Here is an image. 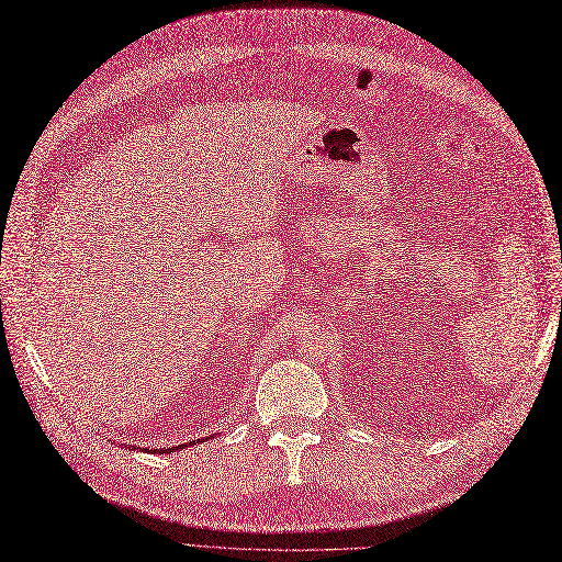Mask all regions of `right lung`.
Here are the masks:
<instances>
[{"mask_svg": "<svg viewBox=\"0 0 562 562\" xmlns=\"http://www.w3.org/2000/svg\"><path fill=\"white\" fill-rule=\"evenodd\" d=\"M214 437V435H212ZM195 441V439H193ZM193 441H189V445H193ZM200 441V439H198ZM187 445H180V447H166V449H155V453H172V451H177V449H184ZM145 451H150V449H145Z\"/></svg>", "mask_w": 562, "mask_h": 562, "instance_id": "right-lung-1", "label": "right lung"}]
</instances>
